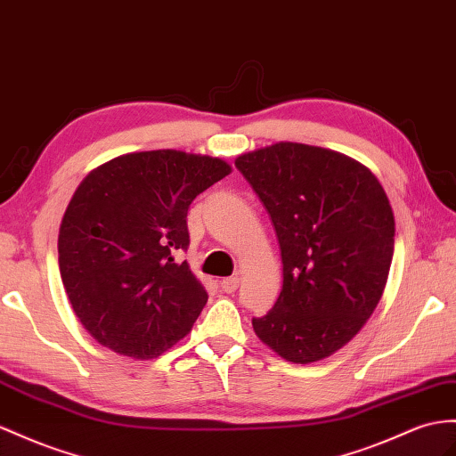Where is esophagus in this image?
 Returning <instances> with one entry per match:
<instances>
[{
  "mask_svg": "<svg viewBox=\"0 0 456 456\" xmlns=\"http://www.w3.org/2000/svg\"><path fill=\"white\" fill-rule=\"evenodd\" d=\"M219 287L225 290V293H235L239 289V277H225L219 281Z\"/></svg>",
  "mask_w": 456,
  "mask_h": 456,
  "instance_id": "obj_1",
  "label": "esophagus"
}]
</instances>
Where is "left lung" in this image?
Instances as JSON below:
<instances>
[{"mask_svg": "<svg viewBox=\"0 0 456 456\" xmlns=\"http://www.w3.org/2000/svg\"><path fill=\"white\" fill-rule=\"evenodd\" d=\"M277 232L283 289L252 318L267 346L308 364L345 346L376 310L395 248V217L366 166L328 148L277 142L235 159Z\"/></svg>", "mask_w": 456, "mask_h": 456, "instance_id": "left-lung-1", "label": "left lung"}]
</instances>
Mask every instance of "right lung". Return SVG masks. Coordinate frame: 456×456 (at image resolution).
Listing matches in <instances>:
<instances>
[{
    "label": "right lung",
    "mask_w": 456,
    "mask_h": 456,
    "mask_svg": "<svg viewBox=\"0 0 456 456\" xmlns=\"http://www.w3.org/2000/svg\"><path fill=\"white\" fill-rule=\"evenodd\" d=\"M229 173L219 158L151 150L103 163L78 184L57 252L69 302L100 345L148 360L191 331L208 293L179 258L186 214Z\"/></svg>",
    "instance_id": "add662e5"
}]
</instances>
